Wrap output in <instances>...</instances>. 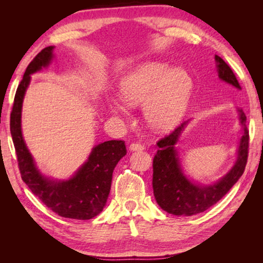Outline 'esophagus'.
Listing matches in <instances>:
<instances>
[{"label":"esophagus","mask_w":263,"mask_h":263,"mask_svg":"<svg viewBox=\"0 0 263 263\" xmlns=\"http://www.w3.org/2000/svg\"><path fill=\"white\" fill-rule=\"evenodd\" d=\"M128 148H130L131 152H139V150H143V149H144L142 144L138 143V142H133V143H131V144H130V147H128Z\"/></svg>","instance_id":"34e87169"}]
</instances>
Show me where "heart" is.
<instances>
[{"label": "heart", "mask_w": 263, "mask_h": 263, "mask_svg": "<svg viewBox=\"0 0 263 263\" xmlns=\"http://www.w3.org/2000/svg\"><path fill=\"white\" fill-rule=\"evenodd\" d=\"M193 92V80L185 70L159 62H143L123 76L121 97H110V113L125 115L126 104L141 105L150 127L171 131L185 116Z\"/></svg>", "instance_id": "b5f03b06"}]
</instances>
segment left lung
Listing matches in <instances>:
<instances>
[{
	"label": "left lung",
	"instance_id": "8db88e82",
	"mask_svg": "<svg viewBox=\"0 0 263 263\" xmlns=\"http://www.w3.org/2000/svg\"><path fill=\"white\" fill-rule=\"evenodd\" d=\"M215 60L219 79L241 90V86L228 64L218 55ZM237 111L243 131L237 148V157L227 174L215 183H197L184 174L176 144L190 121L182 123L170 136L158 141L159 149L153 164V189L155 199L161 209L175 216L200 214L217 203L239 180L248 161L249 130L244 111L239 108Z\"/></svg>",
	"mask_w": 263,
	"mask_h": 263
}]
</instances>
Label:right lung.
Here are the masks:
<instances>
[{"instance_id": "obj_1", "label": "right lung", "mask_w": 263, "mask_h": 263, "mask_svg": "<svg viewBox=\"0 0 263 263\" xmlns=\"http://www.w3.org/2000/svg\"><path fill=\"white\" fill-rule=\"evenodd\" d=\"M54 46L39 52L27 66L18 86L10 117V131L24 181L49 209L61 217L88 220L103 211L110 191L113 171L126 155L124 141L110 140L91 149L88 159L68 180H54L42 174L25 142L21 130L22 103L31 74L42 71L54 59Z\"/></svg>"}]
</instances>
